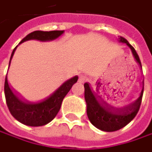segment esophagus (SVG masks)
Returning <instances> with one entry per match:
<instances>
[{"instance_id": "obj_1", "label": "esophagus", "mask_w": 152, "mask_h": 152, "mask_svg": "<svg viewBox=\"0 0 152 152\" xmlns=\"http://www.w3.org/2000/svg\"><path fill=\"white\" fill-rule=\"evenodd\" d=\"M87 76H81L79 77V81L81 82V83H84V82H86L87 81Z\"/></svg>"}]
</instances>
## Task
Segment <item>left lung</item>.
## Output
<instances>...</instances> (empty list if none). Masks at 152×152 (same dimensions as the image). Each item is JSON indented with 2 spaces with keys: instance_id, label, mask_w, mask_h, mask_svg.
I'll return each mask as SVG.
<instances>
[{
  "instance_id": "left-lung-1",
  "label": "left lung",
  "mask_w": 152,
  "mask_h": 152,
  "mask_svg": "<svg viewBox=\"0 0 152 152\" xmlns=\"http://www.w3.org/2000/svg\"><path fill=\"white\" fill-rule=\"evenodd\" d=\"M118 39L122 43H125L130 48L135 60L140 64V66H141V62L139 58L138 54L136 53L133 46L123 37H120ZM84 88L85 99L87 105V117L90 122L96 128L107 132H113L124 128L136 116L141 104L144 91L143 88L140 97L133 103L126 107L114 108L112 107H107V104H105V106H102V104L99 103L97 97H95L87 83L84 84Z\"/></svg>"
}]
</instances>
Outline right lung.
Segmentation results:
<instances>
[{
	"label": "right lung",
	"instance_id": "right-lung-1",
	"mask_svg": "<svg viewBox=\"0 0 152 152\" xmlns=\"http://www.w3.org/2000/svg\"><path fill=\"white\" fill-rule=\"evenodd\" d=\"M63 33L64 31H57V30L50 31V32L34 31L33 33L28 34L19 44L30 39L50 41L57 39ZM17 47L14 49L12 53L9 66ZM77 80H78V76L72 77L71 79L64 82L50 97L46 98L42 102L32 103V102L22 101L14 94L8 85L7 77L6 76L4 91H5V97H6L8 109L11 114L17 120H18L20 123L28 126H34V127L45 125L55 118V116L60 111L64 97H66V94L71 90V86L76 83Z\"/></svg>",
	"mask_w": 152,
	"mask_h": 152
}]
</instances>
